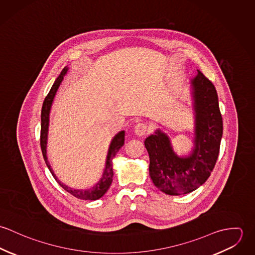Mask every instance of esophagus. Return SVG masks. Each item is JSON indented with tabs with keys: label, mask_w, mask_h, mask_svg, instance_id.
Returning <instances> with one entry per match:
<instances>
[{
	"label": "esophagus",
	"mask_w": 255,
	"mask_h": 255,
	"mask_svg": "<svg viewBox=\"0 0 255 255\" xmlns=\"http://www.w3.org/2000/svg\"><path fill=\"white\" fill-rule=\"evenodd\" d=\"M148 130V126L144 123H138L135 127H134V133L138 136H142L144 135Z\"/></svg>",
	"instance_id": "esophagus-1"
}]
</instances>
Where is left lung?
Returning a JSON list of instances; mask_svg holds the SVG:
<instances>
[{
	"label": "left lung",
	"instance_id": "1",
	"mask_svg": "<svg viewBox=\"0 0 255 255\" xmlns=\"http://www.w3.org/2000/svg\"><path fill=\"white\" fill-rule=\"evenodd\" d=\"M191 80L195 111V140L192 154L181 158L172 149L169 137L161 130L144 141L149 154V175L166 194L189 193L210 177L218 159L223 120L213 83L197 71Z\"/></svg>",
	"mask_w": 255,
	"mask_h": 255
}]
</instances>
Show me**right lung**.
Segmentation results:
<instances>
[{"label": "right lung", "instance_id": "1", "mask_svg": "<svg viewBox=\"0 0 255 255\" xmlns=\"http://www.w3.org/2000/svg\"><path fill=\"white\" fill-rule=\"evenodd\" d=\"M68 72V68L66 67L61 74L58 76V78L55 80L51 90L49 91L48 95L46 96L44 102H43V106H42V111H41V132H40V145H41V150H42V154L44 157V160L46 162V165L48 167V169L50 170L51 174L53 175V177L55 178V180L57 182L69 193H71L74 197L79 198V199H83V200H96L99 199L100 197H102L107 190L109 189L110 185L113 181V163L112 160L113 158L116 156L117 152L120 150V148L124 145L125 143V131H120L112 140L111 145H110L109 152L107 155V161H106V167H105V171L103 174V177L101 178V180L97 182L93 187H91L90 189H86V190H80V189H74L71 188L69 186H67L66 184L62 183L58 180V178L56 177V175L54 174V172L51 169V166L47 160V155H46V146H47V134H48V126H49V114H50V109H51V105L53 102V99L55 97V94L64 78V75Z\"/></svg>", "mask_w": 255, "mask_h": 255}]
</instances>
